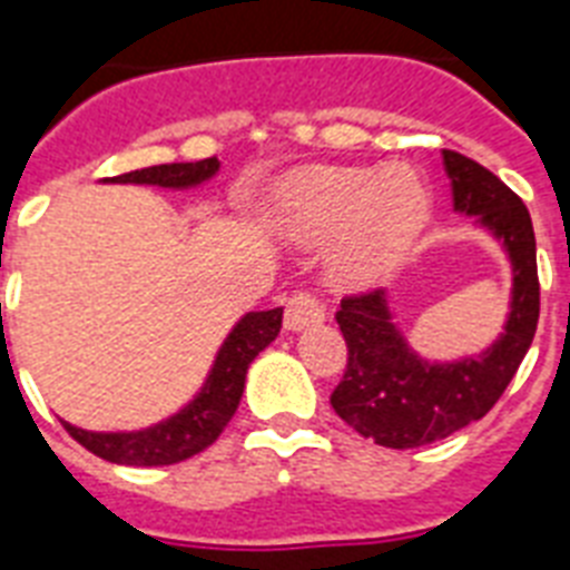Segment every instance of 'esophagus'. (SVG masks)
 <instances>
[{"label":"esophagus","instance_id":"esophagus-1","mask_svg":"<svg viewBox=\"0 0 570 570\" xmlns=\"http://www.w3.org/2000/svg\"><path fill=\"white\" fill-rule=\"evenodd\" d=\"M325 320V307L313 293L307 289H298V293L289 295V302H286V313H284V325L289 331H302L307 325H316V322Z\"/></svg>","mask_w":570,"mask_h":570}]
</instances>
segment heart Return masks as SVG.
Listing matches in <instances>:
<instances>
[{"mask_svg": "<svg viewBox=\"0 0 570 570\" xmlns=\"http://www.w3.org/2000/svg\"><path fill=\"white\" fill-rule=\"evenodd\" d=\"M429 186L411 165L307 168L281 183L277 227L298 242L331 245L343 284H373L402 263L429 222Z\"/></svg>", "mask_w": 570, "mask_h": 570, "instance_id": "heart-1", "label": "heart"}]
</instances>
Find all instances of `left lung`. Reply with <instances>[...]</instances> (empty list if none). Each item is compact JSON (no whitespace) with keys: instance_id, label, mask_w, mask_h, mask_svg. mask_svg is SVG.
<instances>
[{"instance_id":"8db88e82","label":"left lung","mask_w":570,"mask_h":570,"mask_svg":"<svg viewBox=\"0 0 570 570\" xmlns=\"http://www.w3.org/2000/svg\"><path fill=\"white\" fill-rule=\"evenodd\" d=\"M459 213L476 215L497 239H503L514 272L512 313L505 334L479 357L455 364H429L416 357L390 322L384 293L346 295L337 325L346 337V373L331 405L357 434L411 450L450 438L482 416L503 396L539 325V266L530 209L497 174L468 156L443 150Z\"/></svg>"}]
</instances>
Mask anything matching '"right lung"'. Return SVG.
<instances>
[{
    "label": "right lung",
    "mask_w": 570,
    "mask_h": 570,
    "mask_svg": "<svg viewBox=\"0 0 570 570\" xmlns=\"http://www.w3.org/2000/svg\"><path fill=\"white\" fill-rule=\"evenodd\" d=\"M215 171H218V159L209 156L200 163L154 165V168H141V171L120 174V177H111V183H147V186H165V189H186V186L209 180ZM281 322H284V307L242 316L239 325L230 331V337L224 340L204 390L197 393L195 402H189L180 414H174L165 423L150 425L145 432L111 434L85 432L70 423L61 425L73 441L82 443L85 450L106 461H115V464L163 468V464L191 459L206 446H213L218 434L224 432V425L230 423V416L239 407L250 361L277 337Z\"/></svg>",
    "instance_id": "1"
}]
</instances>
